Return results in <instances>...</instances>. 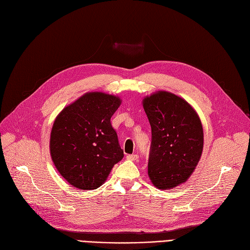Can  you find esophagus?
<instances>
[{
    "mask_svg": "<svg viewBox=\"0 0 250 250\" xmlns=\"http://www.w3.org/2000/svg\"><path fill=\"white\" fill-rule=\"evenodd\" d=\"M126 158L128 160H137V158H139V155H137V154H129V155H127Z\"/></svg>",
    "mask_w": 250,
    "mask_h": 250,
    "instance_id": "obj_1",
    "label": "esophagus"
}]
</instances>
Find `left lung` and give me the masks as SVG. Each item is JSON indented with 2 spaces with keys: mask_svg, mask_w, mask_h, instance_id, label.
<instances>
[{
  "mask_svg": "<svg viewBox=\"0 0 250 250\" xmlns=\"http://www.w3.org/2000/svg\"><path fill=\"white\" fill-rule=\"evenodd\" d=\"M152 130L148 175L158 189L184 183L200 161L204 147L201 120L187 101L159 91L143 101Z\"/></svg>",
  "mask_w": 250,
  "mask_h": 250,
  "instance_id": "left-lung-1",
  "label": "left lung"
}]
</instances>
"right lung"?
<instances>
[{
    "instance_id": "right-lung-1",
    "label": "right lung",
    "mask_w": 250,
    "mask_h": 250,
    "mask_svg": "<svg viewBox=\"0 0 250 250\" xmlns=\"http://www.w3.org/2000/svg\"><path fill=\"white\" fill-rule=\"evenodd\" d=\"M121 99L101 92L85 93L56 118L50 155L59 173L72 186L96 189L124 156L110 118Z\"/></svg>"
}]
</instances>
